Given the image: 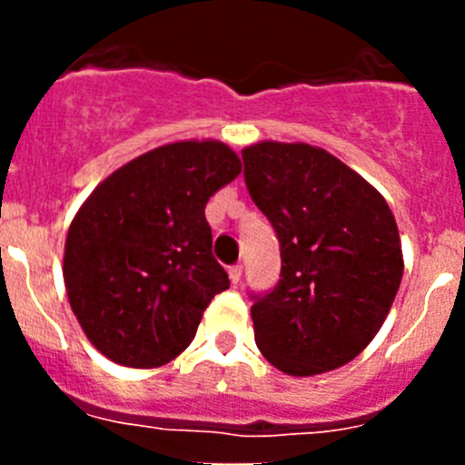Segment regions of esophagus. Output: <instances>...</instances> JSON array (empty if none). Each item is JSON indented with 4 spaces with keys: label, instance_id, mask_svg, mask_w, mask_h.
<instances>
[{
    "label": "esophagus",
    "instance_id": "34e87169",
    "mask_svg": "<svg viewBox=\"0 0 465 465\" xmlns=\"http://www.w3.org/2000/svg\"><path fill=\"white\" fill-rule=\"evenodd\" d=\"M242 270H244V268H242L240 262H235V265H230V268H228L230 282H232V283L240 282V279H242Z\"/></svg>",
    "mask_w": 465,
    "mask_h": 465
}]
</instances>
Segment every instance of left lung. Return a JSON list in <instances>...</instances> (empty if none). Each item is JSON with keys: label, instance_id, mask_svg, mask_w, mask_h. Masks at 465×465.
I'll list each match as a JSON object with an SVG mask.
<instances>
[{"label": "left lung", "instance_id": "8db88e82", "mask_svg": "<svg viewBox=\"0 0 465 465\" xmlns=\"http://www.w3.org/2000/svg\"><path fill=\"white\" fill-rule=\"evenodd\" d=\"M242 160L282 253L279 282L252 293L258 349L286 375L335 371L391 310L402 279L396 219L363 176L310 143L262 142Z\"/></svg>", "mask_w": 465, "mask_h": 465}]
</instances>
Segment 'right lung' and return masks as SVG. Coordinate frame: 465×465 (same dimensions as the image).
Returning <instances> with one entry per match:
<instances>
[{
	"label": "right lung",
	"mask_w": 465,
	"mask_h": 465,
	"mask_svg": "<svg viewBox=\"0 0 465 465\" xmlns=\"http://www.w3.org/2000/svg\"><path fill=\"white\" fill-rule=\"evenodd\" d=\"M242 172L221 142L139 155L90 193L64 244L69 305L90 342L130 368L170 363L230 286L204 207Z\"/></svg>",
	"instance_id": "add662e5"
}]
</instances>
